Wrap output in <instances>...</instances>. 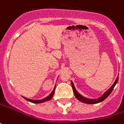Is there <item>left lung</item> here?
Masks as SVG:
<instances>
[{
	"instance_id": "left-lung-1",
	"label": "left lung",
	"mask_w": 124,
	"mask_h": 124,
	"mask_svg": "<svg viewBox=\"0 0 124 124\" xmlns=\"http://www.w3.org/2000/svg\"><path fill=\"white\" fill-rule=\"evenodd\" d=\"M118 79H119V77L117 76V78H116L115 79V82L113 84V85L111 86V87L109 88L108 91H106L100 97H99V98H97V99H89V98H86V97H85L82 96L81 94H79V93L78 92V91L75 89V86H74V84L73 82L71 81V85H72V88H73V93H74V95H75V97L78 100L80 101H82V102H83V103H85V104H97V103H100L101 101H104L106 99V98H107L108 95L111 93V92L113 91V88L115 86V85H116V84L117 83V81Z\"/></svg>"
}]
</instances>
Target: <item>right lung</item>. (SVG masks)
<instances>
[{"label":"right lung","instance_id":"right-lung-1","mask_svg":"<svg viewBox=\"0 0 124 124\" xmlns=\"http://www.w3.org/2000/svg\"><path fill=\"white\" fill-rule=\"evenodd\" d=\"M55 86L54 87V90L52 91V92L51 93V94L49 95V96H47L46 97H45L44 99H42V100H30V99H28V98H26V97H24L26 100L29 101L31 103H34V104H40V103H43V102H45V101H47L51 100L52 99V97L54 96V93H55Z\"/></svg>","mask_w":124,"mask_h":124}]
</instances>
